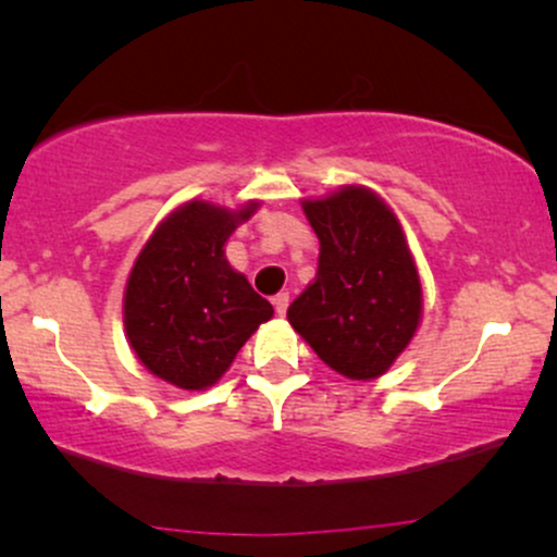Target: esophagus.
I'll return each instance as SVG.
<instances>
[{"label": "esophagus", "instance_id": "obj_1", "mask_svg": "<svg viewBox=\"0 0 557 557\" xmlns=\"http://www.w3.org/2000/svg\"><path fill=\"white\" fill-rule=\"evenodd\" d=\"M272 304H274V311H277V317H285L287 304H290V296H287V293H277V296L272 298Z\"/></svg>", "mask_w": 557, "mask_h": 557}]
</instances>
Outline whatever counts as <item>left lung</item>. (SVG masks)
<instances>
[{
    "label": "left lung",
    "instance_id": "1",
    "mask_svg": "<svg viewBox=\"0 0 557 557\" xmlns=\"http://www.w3.org/2000/svg\"><path fill=\"white\" fill-rule=\"evenodd\" d=\"M300 207L319 238V270L287 308V321L345 379L384 376L423 319V285L405 227L360 184Z\"/></svg>",
    "mask_w": 557,
    "mask_h": 557
}]
</instances>
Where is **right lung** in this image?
Instances as JSON below:
<instances>
[{
    "instance_id": "1",
    "label": "right lung",
    "mask_w": 557,
    "mask_h": 557,
    "mask_svg": "<svg viewBox=\"0 0 557 557\" xmlns=\"http://www.w3.org/2000/svg\"><path fill=\"white\" fill-rule=\"evenodd\" d=\"M189 199L160 220L124 287V332L152 376L184 392L218 384L246 339L272 319L264 300L225 259V244L259 210Z\"/></svg>"
}]
</instances>
